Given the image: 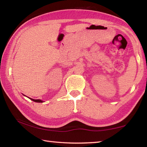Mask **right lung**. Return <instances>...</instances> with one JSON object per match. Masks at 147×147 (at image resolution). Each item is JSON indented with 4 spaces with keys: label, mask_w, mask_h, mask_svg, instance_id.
I'll return each mask as SVG.
<instances>
[{
    "label": "right lung",
    "mask_w": 147,
    "mask_h": 147,
    "mask_svg": "<svg viewBox=\"0 0 147 147\" xmlns=\"http://www.w3.org/2000/svg\"><path fill=\"white\" fill-rule=\"evenodd\" d=\"M30 100H33L34 102H43V101L40 100V99H37V100H36V99H33V98H30Z\"/></svg>",
    "instance_id": "1"
}]
</instances>
